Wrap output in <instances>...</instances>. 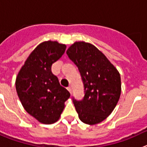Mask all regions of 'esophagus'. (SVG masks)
Masks as SVG:
<instances>
[{"mask_svg":"<svg viewBox=\"0 0 147 147\" xmlns=\"http://www.w3.org/2000/svg\"><path fill=\"white\" fill-rule=\"evenodd\" d=\"M67 90H68L69 92H70V94H72V88H71V86L67 87Z\"/></svg>","mask_w":147,"mask_h":147,"instance_id":"1","label":"esophagus"}]
</instances>
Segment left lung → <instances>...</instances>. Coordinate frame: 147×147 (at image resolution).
Wrapping results in <instances>:
<instances>
[{
    "label": "left lung",
    "mask_w": 147,
    "mask_h": 147,
    "mask_svg": "<svg viewBox=\"0 0 147 147\" xmlns=\"http://www.w3.org/2000/svg\"><path fill=\"white\" fill-rule=\"evenodd\" d=\"M67 54L78 68L83 83V98L72 97L79 119L88 125L98 124L111 113L119 100V73L105 55L89 43L75 42Z\"/></svg>",
    "instance_id": "obj_1"
}]
</instances>
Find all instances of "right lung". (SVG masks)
<instances>
[{
	"mask_svg": "<svg viewBox=\"0 0 147 147\" xmlns=\"http://www.w3.org/2000/svg\"><path fill=\"white\" fill-rule=\"evenodd\" d=\"M65 45L47 41L30 54L16 79V90L25 110L43 124L59 120L69 92L51 71L54 62L64 53Z\"/></svg>",
	"mask_w": 147,
	"mask_h": 147,
	"instance_id": "1",
	"label": "right lung"
}]
</instances>
